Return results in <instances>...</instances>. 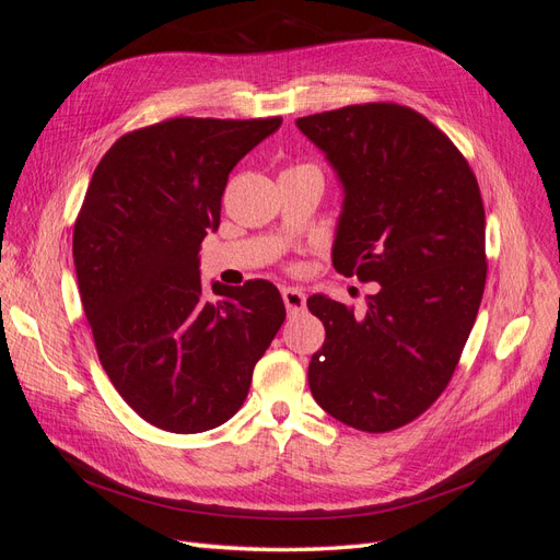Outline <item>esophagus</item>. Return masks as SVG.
<instances>
[{
  "label": "esophagus",
  "instance_id": "obj_1",
  "mask_svg": "<svg viewBox=\"0 0 560 560\" xmlns=\"http://www.w3.org/2000/svg\"><path fill=\"white\" fill-rule=\"evenodd\" d=\"M282 301H284L287 313L306 311V294L296 290V287H282Z\"/></svg>",
  "mask_w": 560,
  "mask_h": 560
}]
</instances>
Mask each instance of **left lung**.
I'll return each mask as SVG.
<instances>
[{"label": "left lung", "mask_w": 560, "mask_h": 560, "mask_svg": "<svg viewBox=\"0 0 560 560\" xmlns=\"http://www.w3.org/2000/svg\"><path fill=\"white\" fill-rule=\"evenodd\" d=\"M296 126L343 186L334 268L378 282L364 315L308 299L327 331L311 358V393L354 430H397L444 393L477 319L488 268L479 184L446 135L409 107L350 105Z\"/></svg>", "instance_id": "left-lung-1"}]
</instances>
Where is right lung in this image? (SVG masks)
<instances>
[{
	"label": "right lung",
	"instance_id": "1",
	"mask_svg": "<svg viewBox=\"0 0 560 560\" xmlns=\"http://www.w3.org/2000/svg\"><path fill=\"white\" fill-rule=\"evenodd\" d=\"M282 124L167 118L118 138L83 198L74 266L97 358L154 428L196 434L241 409L254 364L284 322L268 280L200 284V243L219 229L229 173Z\"/></svg>",
	"mask_w": 560,
	"mask_h": 560
}]
</instances>
